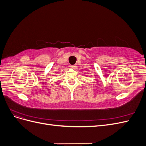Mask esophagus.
I'll return each instance as SVG.
<instances>
[{"instance_id": "esophagus-1", "label": "esophagus", "mask_w": 146, "mask_h": 146, "mask_svg": "<svg viewBox=\"0 0 146 146\" xmlns=\"http://www.w3.org/2000/svg\"><path fill=\"white\" fill-rule=\"evenodd\" d=\"M77 64H74V65H71V66H70V67H71L73 69H76L77 68Z\"/></svg>"}]
</instances>
